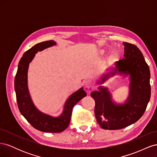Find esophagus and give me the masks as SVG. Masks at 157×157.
<instances>
[{"label": "esophagus", "mask_w": 157, "mask_h": 157, "mask_svg": "<svg viewBox=\"0 0 157 157\" xmlns=\"http://www.w3.org/2000/svg\"><path fill=\"white\" fill-rule=\"evenodd\" d=\"M84 86L86 88H90L93 86V83L90 80H86L84 82Z\"/></svg>", "instance_id": "esophagus-1"}]
</instances>
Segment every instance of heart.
Returning a JSON list of instances; mask_svg holds the SVG:
<instances>
[{
	"mask_svg": "<svg viewBox=\"0 0 157 157\" xmlns=\"http://www.w3.org/2000/svg\"><path fill=\"white\" fill-rule=\"evenodd\" d=\"M98 53H99V55H102V54H103L104 53H105V51H104V50H99Z\"/></svg>",
	"mask_w": 157,
	"mask_h": 157,
	"instance_id": "1",
	"label": "heart"
}]
</instances>
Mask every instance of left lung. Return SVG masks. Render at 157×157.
Here are the masks:
<instances>
[{
	"instance_id": "1",
	"label": "left lung",
	"mask_w": 157,
	"mask_h": 157,
	"mask_svg": "<svg viewBox=\"0 0 157 157\" xmlns=\"http://www.w3.org/2000/svg\"><path fill=\"white\" fill-rule=\"evenodd\" d=\"M123 59L115 61V67L104 74L98 84H102L116 75L129 76L130 93L124 103L113 100L108 88L99 86L91 93L94 99L95 115L103 129L119 130L134 124L144 115L151 98L150 70L140 50L134 44L123 42Z\"/></svg>"
}]
</instances>
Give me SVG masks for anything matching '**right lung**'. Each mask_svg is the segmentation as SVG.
<instances>
[{
	"label": "right lung",
	"instance_id": "right-lung-1",
	"mask_svg": "<svg viewBox=\"0 0 157 157\" xmlns=\"http://www.w3.org/2000/svg\"><path fill=\"white\" fill-rule=\"evenodd\" d=\"M56 44L54 40L44 41L33 46L23 54L18 64L14 80L17 106L21 115L35 129L44 132L59 133L64 131L69 124L73 107L86 96L83 88L72 94L65 101L63 113L59 117H52L42 113L33 103L27 85V73L29 63L38 52Z\"/></svg>",
	"mask_w": 157,
	"mask_h": 157
}]
</instances>
